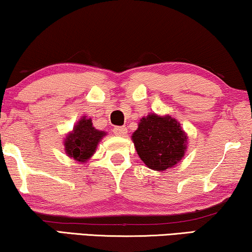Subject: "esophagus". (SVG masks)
Returning a JSON list of instances; mask_svg holds the SVG:
<instances>
[{"label": "esophagus", "mask_w": 252, "mask_h": 252, "mask_svg": "<svg viewBox=\"0 0 252 252\" xmlns=\"http://www.w3.org/2000/svg\"><path fill=\"white\" fill-rule=\"evenodd\" d=\"M113 133H115L117 136H125L127 134V128L125 126H117L113 128Z\"/></svg>", "instance_id": "obj_1"}]
</instances>
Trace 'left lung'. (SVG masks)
Listing matches in <instances>:
<instances>
[{"instance_id": "obj_1", "label": "left lung", "mask_w": 252, "mask_h": 252, "mask_svg": "<svg viewBox=\"0 0 252 252\" xmlns=\"http://www.w3.org/2000/svg\"><path fill=\"white\" fill-rule=\"evenodd\" d=\"M132 139L141 160L156 171H165L180 161L187 148V136L180 124L155 113L140 120Z\"/></svg>"}]
</instances>
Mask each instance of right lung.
I'll use <instances>...</instances> for the list:
<instances>
[{
    "label": "right lung",
    "mask_w": 252,
    "mask_h": 252,
    "mask_svg": "<svg viewBox=\"0 0 252 252\" xmlns=\"http://www.w3.org/2000/svg\"><path fill=\"white\" fill-rule=\"evenodd\" d=\"M104 135V132L93 127L91 119L84 117L74 126L73 132L65 139V150L68 157L78 161H86L93 156L99 140Z\"/></svg>",
    "instance_id": "1"
}]
</instances>
